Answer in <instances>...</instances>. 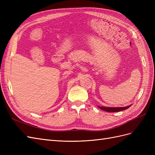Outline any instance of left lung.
Returning a JSON list of instances; mask_svg holds the SVG:
<instances>
[{"label":"left lung","instance_id":"left-lung-1","mask_svg":"<svg viewBox=\"0 0 155 155\" xmlns=\"http://www.w3.org/2000/svg\"><path fill=\"white\" fill-rule=\"evenodd\" d=\"M130 106L131 105L127 107H100V106H97V107H99L100 109L104 111L109 112H116L121 111V110L128 109V108L130 107Z\"/></svg>","mask_w":155,"mask_h":155}]
</instances>
